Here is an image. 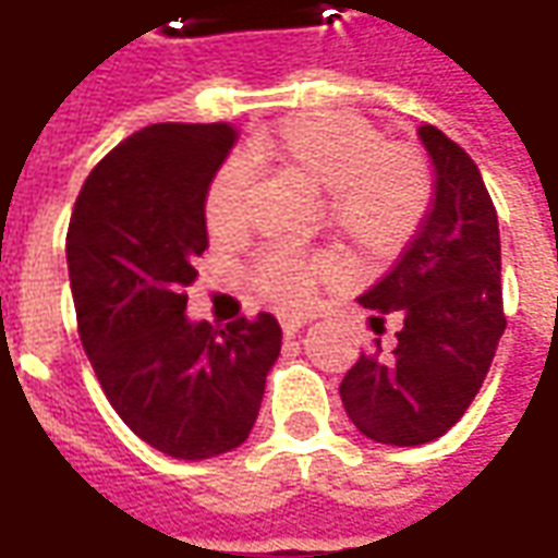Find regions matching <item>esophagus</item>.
<instances>
[{
    "mask_svg": "<svg viewBox=\"0 0 558 558\" xmlns=\"http://www.w3.org/2000/svg\"><path fill=\"white\" fill-rule=\"evenodd\" d=\"M304 319L302 316H280V328H283V335L287 338H295L299 331H302Z\"/></svg>",
    "mask_w": 558,
    "mask_h": 558,
    "instance_id": "esophagus-1",
    "label": "esophagus"
}]
</instances>
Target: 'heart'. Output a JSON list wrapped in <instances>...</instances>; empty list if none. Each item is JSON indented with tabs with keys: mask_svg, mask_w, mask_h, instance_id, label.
<instances>
[{
	"mask_svg": "<svg viewBox=\"0 0 558 558\" xmlns=\"http://www.w3.org/2000/svg\"><path fill=\"white\" fill-rule=\"evenodd\" d=\"M244 155L254 163H275L319 191L323 218L364 254H395L410 242L430 206L433 172L418 148L386 143L371 122L352 113L292 116L251 140ZM251 191L254 172L247 160H223L203 196L211 235L230 239L247 227ZM338 271L335 251L268 244L251 259L247 280L268 302L299 307Z\"/></svg>",
	"mask_w": 558,
	"mask_h": 558,
	"instance_id": "heart-1",
	"label": "heart"
}]
</instances>
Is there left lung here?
I'll return each mask as SVG.
<instances>
[{
	"label": "left lung",
	"mask_w": 558,
	"mask_h": 558,
	"mask_svg": "<svg viewBox=\"0 0 558 558\" xmlns=\"http://www.w3.org/2000/svg\"><path fill=\"white\" fill-rule=\"evenodd\" d=\"M436 196L418 235L359 302L374 326L400 316L391 352L359 355L340 400L352 424L386 445H424L451 430L478 395L505 331L499 220L478 163L439 128L418 131Z\"/></svg>",
	"instance_id": "8db88e82"
}]
</instances>
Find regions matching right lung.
<instances>
[{"label":"right lung","mask_w":558,"mask_h":558,"mask_svg":"<svg viewBox=\"0 0 558 558\" xmlns=\"http://www.w3.org/2000/svg\"><path fill=\"white\" fill-rule=\"evenodd\" d=\"M235 140L227 122L143 128L98 160L68 223L77 331L104 395L143 442L182 460L247 439L280 355L271 314L227 328L184 316L208 247L203 196Z\"/></svg>","instance_id":"obj_1"}]
</instances>
